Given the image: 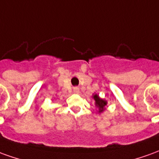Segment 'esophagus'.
Wrapping results in <instances>:
<instances>
[{
	"mask_svg": "<svg viewBox=\"0 0 159 159\" xmlns=\"http://www.w3.org/2000/svg\"><path fill=\"white\" fill-rule=\"evenodd\" d=\"M73 90H74L75 93H78V92H79V89H78L77 87H75L74 89H73Z\"/></svg>",
	"mask_w": 159,
	"mask_h": 159,
	"instance_id": "obj_1",
	"label": "esophagus"
}]
</instances>
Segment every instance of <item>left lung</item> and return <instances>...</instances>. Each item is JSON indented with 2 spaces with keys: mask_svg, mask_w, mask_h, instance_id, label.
<instances>
[{
  "mask_svg": "<svg viewBox=\"0 0 159 159\" xmlns=\"http://www.w3.org/2000/svg\"><path fill=\"white\" fill-rule=\"evenodd\" d=\"M94 99H95V105H96V107H98L99 113H102V112H103L104 109H105V106L107 105L106 101H104L103 99L100 98L97 95H94Z\"/></svg>",
  "mask_w": 159,
  "mask_h": 159,
  "instance_id": "1",
  "label": "left lung"
}]
</instances>
